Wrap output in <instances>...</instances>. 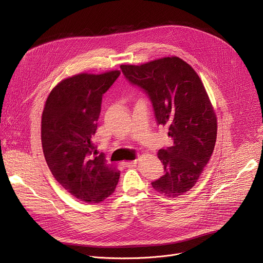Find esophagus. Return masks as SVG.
Instances as JSON below:
<instances>
[{"mask_svg":"<svg viewBox=\"0 0 263 263\" xmlns=\"http://www.w3.org/2000/svg\"><path fill=\"white\" fill-rule=\"evenodd\" d=\"M137 162H138V160H134V161L125 162V163H122V166H124V167H128V168H130V167H132V166H135V165L137 164Z\"/></svg>","mask_w":263,"mask_h":263,"instance_id":"34e87169","label":"esophagus"}]
</instances>
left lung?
<instances>
[{
  "instance_id": "left-lung-1",
  "label": "left lung",
  "mask_w": 263,
  "mask_h": 263,
  "mask_svg": "<svg viewBox=\"0 0 263 263\" xmlns=\"http://www.w3.org/2000/svg\"><path fill=\"white\" fill-rule=\"evenodd\" d=\"M120 67L131 83L148 93L157 124L168 125L173 137L171 147L157 152L165 174L151 185L166 197L182 196L198 182L217 141V115L205 86L177 56Z\"/></svg>"
}]
</instances>
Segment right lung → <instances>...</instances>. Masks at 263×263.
Here are the masks:
<instances>
[{
	"label": "right lung",
	"mask_w": 263,
	"mask_h": 263,
	"mask_svg": "<svg viewBox=\"0 0 263 263\" xmlns=\"http://www.w3.org/2000/svg\"><path fill=\"white\" fill-rule=\"evenodd\" d=\"M119 75L114 69L65 78L50 91L44 104L41 142L47 166L67 192L87 203L111 196L120 176L92 143L102 94Z\"/></svg>",
	"instance_id": "1"
}]
</instances>
